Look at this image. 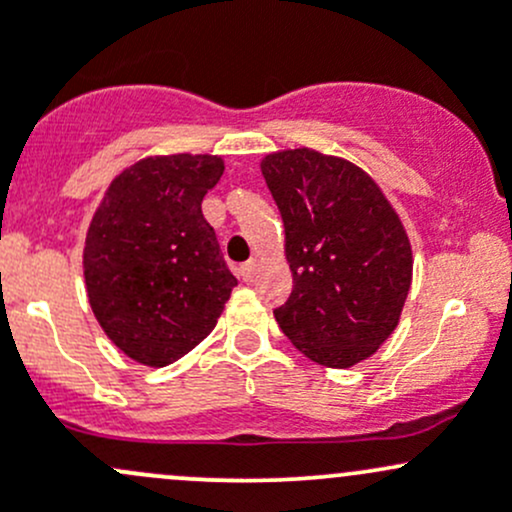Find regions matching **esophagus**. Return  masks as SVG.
<instances>
[{
  "instance_id": "34e87169",
  "label": "esophagus",
  "mask_w": 512,
  "mask_h": 512,
  "mask_svg": "<svg viewBox=\"0 0 512 512\" xmlns=\"http://www.w3.org/2000/svg\"><path fill=\"white\" fill-rule=\"evenodd\" d=\"M256 271H258V261H254V258H251V261L241 263L239 276H241V280H251V278L256 276Z\"/></svg>"
}]
</instances>
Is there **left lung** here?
I'll return each instance as SVG.
<instances>
[{"label":"left lung","mask_w":512,"mask_h":512,"mask_svg":"<svg viewBox=\"0 0 512 512\" xmlns=\"http://www.w3.org/2000/svg\"><path fill=\"white\" fill-rule=\"evenodd\" d=\"M261 173L285 227L293 293L273 310L307 359L349 368L398 327L412 280L403 222L354 163L312 148L268 153Z\"/></svg>","instance_id":"obj_1"}]
</instances>
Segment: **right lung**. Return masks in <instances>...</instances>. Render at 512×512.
<instances>
[{"label": "right lung", "mask_w": 512, "mask_h": 512, "mask_svg": "<svg viewBox=\"0 0 512 512\" xmlns=\"http://www.w3.org/2000/svg\"><path fill=\"white\" fill-rule=\"evenodd\" d=\"M224 173L219 156H153L112 180L87 229L90 307L109 339L161 368L212 332L236 278L202 214Z\"/></svg>", "instance_id": "obj_1"}]
</instances>
